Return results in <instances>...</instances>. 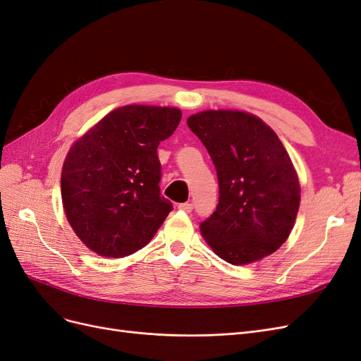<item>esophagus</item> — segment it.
Returning a JSON list of instances; mask_svg holds the SVG:
<instances>
[{
    "mask_svg": "<svg viewBox=\"0 0 361 361\" xmlns=\"http://www.w3.org/2000/svg\"><path fill=\"white\" fill-rule=\"evenodd\" d=\"M178 209H180V211H183V212H191L192 211V203H179L178 204Z\"/></svg>",
    "mask_w": 361,
    "mask_h": 361,
    "instance_id": "1",
    "label": "esophagus"
}]
</instances>
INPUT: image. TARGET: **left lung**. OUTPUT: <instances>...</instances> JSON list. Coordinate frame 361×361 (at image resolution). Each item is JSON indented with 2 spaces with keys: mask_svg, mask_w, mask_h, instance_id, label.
Listing matches in <instances>:
<instances>
[{
  "mask_svg": "<svg viewBox=\"0 0 361 361\" xmlns=\"http://www.w3.org/2000/svg\"><path fill=\"white\" fill-rule=\"evenodd\" d=\"M187 123L209 152L220 187L215 212L200 223L206 243L232 265L274 253L300 207V182L285 146L244 111H202Z\"/></svg>",
  "mask_w": 361,
  "mask_h": 361,
  "instance_id": "left-lung-1",
  "label": "left lung"
}]
</instances>
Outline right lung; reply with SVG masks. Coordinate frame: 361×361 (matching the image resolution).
Listing matches in <instances>:
<instances>
[{"label":"right lung","mask_w":361,"mask_h":361,"mask_svg":"<svg viewBox=\"0 0 361 361\" xmlns=\"http://www.w3.org/2000/svg\"><path fill=\"white\" fill-rule=\"evenodd\" d=\"M180 117L170 106H120L71 147L61 171L63 207L76 236L94 253H135L173 209L161 195L157 150Z\"/></svg>","instance_id":"obj_1"}]
</instances>
